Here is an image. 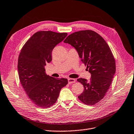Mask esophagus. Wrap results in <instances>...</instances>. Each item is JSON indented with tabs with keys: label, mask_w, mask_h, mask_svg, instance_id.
Instances as JSON below:
<instances>
[{
	"label": "esophagus",
	"mask_w": 134,
	"mask_h": 134,
	"mask_svg": "<svg viewBox=\"0 0 134 134\" xmlns=\"http://www.w3.org/2000/svg\"><path fill=\"white\" fill-rule=\"evenodd\" d=\"M68 81L69 84H71V83L75 82V79H72V78H69V79H68Z\"/></svg>",
	"instance_id": "esophagus-1"
}]
</instances>
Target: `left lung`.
Wrapping results in <instances>:
<instances>
[{
	"mask_svg": "<svg viewBox=\"0 0 134 134\" xmlns=\"http://www.w3.org/2000/svg\"><path fill=\"white\" fill-rule=\"evenodd\" d=\"M64 42L76 49L91 74L89 80L82 78L77 79L84 87L78 99L87 105L97 104L106 94L116 71L115 59L109 46L100 35L92 30L73 32Z\"/></svg>",
	"mask_w": 134,
	"mask_h": 134,
	"instance_id": "obj_1",
	"label": "left lung"
}]
</instances>
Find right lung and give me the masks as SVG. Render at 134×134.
<instances>
[{"label":"right lung","instance_id":"right-lung-1","mask_svg":"<svg viewBox=\"0 0 134 134\" xmlns=\"http://www.w3.org/2000/svg\"><path fill=\"white\" fill-rule=\"evenodd\" d=\"M67 33L39 31L35 33L21 48L18 60L19 78L29 98L37 106L47 108L57 101L60 90L68 83L66 78L47 75L44 66L52 60L54 47Z\"/></svg>","mask_w":134,"mask_h":134}]
</instances>
